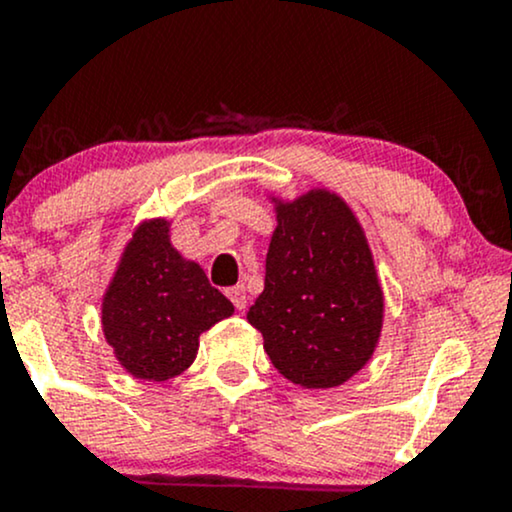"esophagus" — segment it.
Here are the masks:
<instances>
[{
  "instance_id": "1",
  "label": "esophagus",
  "mask_w": 512,
  "mask_h": 512,
  "mask_svg": "<svg viewBox=\"0 0 512 512\" xmlns=\"http://www.w3.org/2000/svg\"><path fill=\"white\" fill-rule=\"evenodd\" d=\"M226 296L231 298V303L236 305L238 310H245V305H248V293H245V286L243 284L226 289Z\"/></svg>"
}]
</instances>
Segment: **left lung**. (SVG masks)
<instances>
[{
  "mask_svg": "<svg viewBox=\"0 0 512 512\" xmlns=\"http://www.w3.org/2000/svg\"><path fill=\"white\" fill-rule=\"evenodd\" d=\"M264 291L248 322L274 368L305 390H330L373 358L385 296L366 231L337 192L272 197Z\"/></svg>",
  "mask_w": 512,
  "mask_h": 512,
  "instance_id": "obj_1",
  "label": "left lung"
}]
</instances>
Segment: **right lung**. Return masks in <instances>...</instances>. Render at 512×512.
<instances>
[{"mask_svg":"<svg viewBox=\"0 0 512 512\" xmlns=\"http://www.w3.org/2000/svg\"><path fill=\"white\" fill-rule=\"evenodd\" d=\"M233 315V303L209 284L197 262L170 243V221L134 228L103 293L105 342L132 378H175L197 358L199 337Z\"/></svg>","mask_w":512,"mask_h":512,"instance_id":"1","label":"right lung"}]
</instances>
